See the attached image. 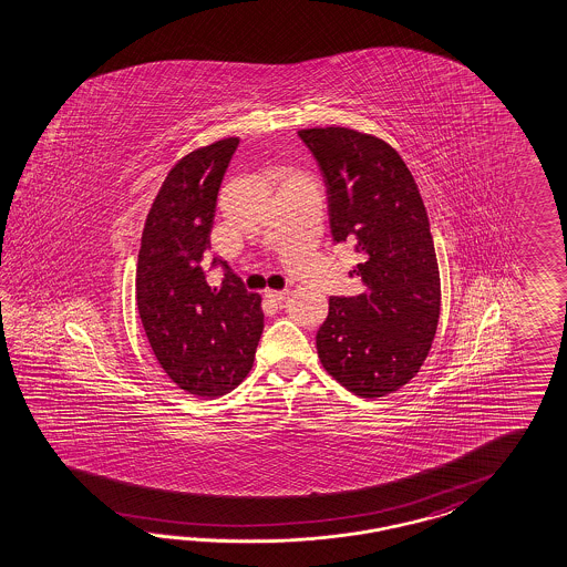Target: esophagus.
<instances>
[{
	"instance_id": "1",
	"label": "esophagus",
	"mask_w": 567,
	"mask_h": 567,
	"mask_svg": "<svg viewBox=\"0 0 567 567\" xmlns=\"http://www.w3.org/2000/svg\"><path fill=\"white\" fill-rule=\"evenodd\" d=\"M264 295H266V299H270L272 303H280V301H285L287 291H270V289H268Z\"/></svg>"
}]
</instances>
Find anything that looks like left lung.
Listing matches in <instances>:
<instances>
[{"label": "left lung", "instance_id": "8db88e82", "mask_svg": "<svg viewBox=\"0 0 567 567\" xmlns=\"http://www.w3.org/2000/svg\"><path fill=\"white\" fill-rule=\"evenodd\" d=\"M322 171L330 230L363 261L365 291L330 297L316 344L323 369L361 399L411 382L440 320V270L427 210L400 154L349 127L299 130Z\"/></svg>", "mask_w": 567, "mask_h": 567}]
</instances>
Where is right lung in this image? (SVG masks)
<instances>
[{"label": "right lung", "instance_id": "add662e5", "mask_svg": "<svg viewBox=\"0 0 567 567\" xmlns=\"http://www.w3.org/2000/svg\"><path fill=\"white\" fill-rule=\"evenodd\" d=\"M239 138L218 140L168 171L146 216L136 270V301L154 357L168 378L196 396H223L244 382L264 330L261 297L245 291L229 266L208 287L216 196Z\"/></svg>", "mask_w": 567, "mask_h": 567}]
</instances>
